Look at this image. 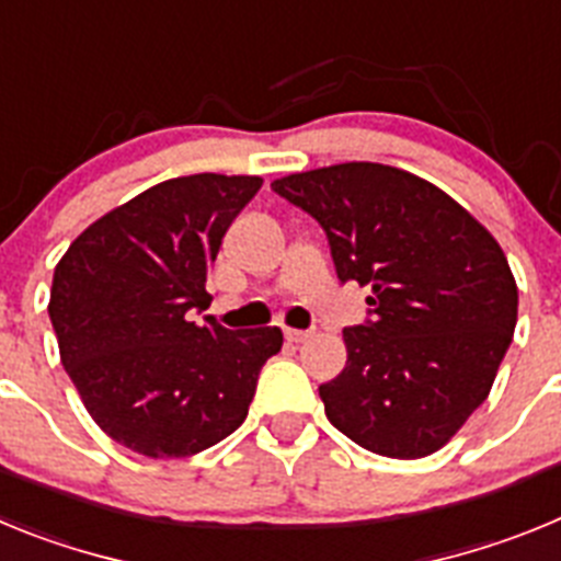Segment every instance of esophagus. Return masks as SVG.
<instances>
[{
	"mask_svg": "<svg viewBox=\"0 0 561 561\" xmlns=\"http://www.w3.org/2000/svg\"><path fill=\"white\" fill-rule=\"evenodd\" d=\"M286 334V340L289 342H306L311 336V331H304V329H286L284 331Z\"/></svg>",
	"mask_w": 561,
	"mask_h": 561,
	"instance_id": "1",
	"label": "esophagus"
}]
</instances>
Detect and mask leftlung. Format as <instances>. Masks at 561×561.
<instances>
[{
  "mask_svg": "<svg viewBox=\"0 0 561 561\" xmlns=\"http://www.w3.org/2000/svg\"><path fill=\"white\" fill-rule=\"evenodd\" d=\"M323 225L340 280L374 320L342 331L348 362L320 385L325 415L385 458H427L485 401L517 325L497 238L415 173L342 162L272 182Z\"/></svg>",
  "mask_w": 561,
  "mask_h": 561,
  "instance_id": "8db88e82",
  "label": "left lung"
}]
</instances>
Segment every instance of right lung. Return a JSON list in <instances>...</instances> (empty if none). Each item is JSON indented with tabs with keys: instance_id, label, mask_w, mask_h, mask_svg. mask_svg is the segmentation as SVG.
<instances>
[{
	"instance_id": "add662e5",
	"label": "right lung",
	"mask_w": 561,
	"mask_h": 561,
	"mask_svg": "<svg viewBox=\"0 0 561 561\" xmlns=\"http://www.w3.org/2000/svg\"><path fill=\"white\" fill-rule=\"evenodd\" d=\"M261 176L193 173L148 187L87 227L58 261L49 320L98 427L146 458H187L236 433L277 325L230 331L191 309L221 238Z\"/></svg>"
}]
</instances>
